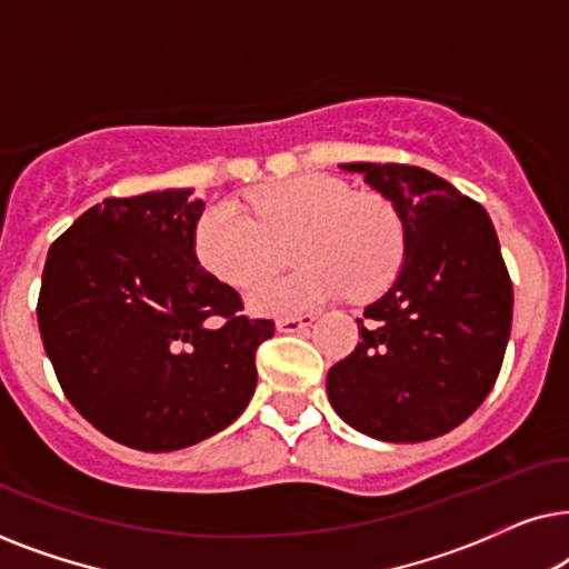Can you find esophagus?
<instances>
[{
	"label": "esophagus",
	"mask_w": 569,
	"mask_h": 569,
	"mask_svg": "<svg viewBox=\"0 0 569 569\" xmlns=\"http://www.w3.org/2000/svg\"><path fill=\"white\" fill-rule=\"evenodd\" d=\"M316 321L313 313H302V316H290V318H279L277 329L282 333H298L302 329H308L310 323Z\"/></svg>",
	"instance_id": "1"
}]
</instances>
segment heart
I'll return each mask as SVG.
<instances>
[{"label":"heart","mask_w":569,"mask_h":569,"mask_svg":"<svg viewBox=\"0 0 569 569\" xmlns=\"http://www.w3.org/2000/svg\"><path fill=\"white\" fill-rule=\"evenodd\" d=\"M248 204L253 220L232 201L209 207L197 224V256L214 279L246 290L291 246L299 269L253 287V313L300 316L347 290L372 298L399 274L407 230L380 193H352L339 178L302 173L253 191Z\"/></svg>","instance_id":"heart-1"}]
</instances>
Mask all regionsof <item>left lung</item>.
Here are the masks:
<instances>
[{"label":"left lung","instance_id":"1","mask_svg":"<svg viewBox=\"0 0 569 569\" xmlns=\"http://www.w3.org/2000/svg\"><path fill=\"white\" fill-rule=\"evenodd\" d=\"M399 209L407 253L365 308L362 341L326 393L357 432L386 442L446 435L492 391L512 323V284L485 207L446 178L396 162H345Z\"/></svg>","mask_w":569,"mask_h":569}]
</instances>
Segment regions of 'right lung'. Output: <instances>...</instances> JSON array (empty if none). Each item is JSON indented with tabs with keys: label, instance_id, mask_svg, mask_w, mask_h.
Instances as JSON below:
<instances>
[{
	"label": "right lung",
	"instance_id": "1",
	"mask_svg": "<svg viewBox=\"0 0 569 569\" xmlns=\"http://www.w3.org/2000/svg\"><path fill=\"white\" fill-rule=\"evenodd\" d=\"M193 189L90 207L46 256L38 329L72 407L121 446L168 453L224 430L274 323L199 267Z\"/></svg>",
	"mask_w": 569,
	"mask_h": 569
}]
</instances>
